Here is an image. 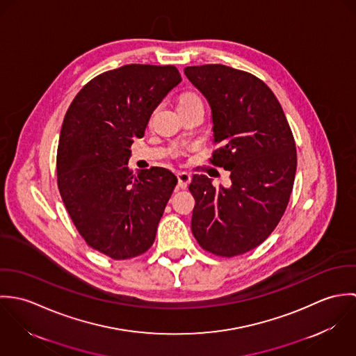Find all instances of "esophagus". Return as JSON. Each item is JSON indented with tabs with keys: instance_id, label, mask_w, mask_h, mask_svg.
<instances>
[{
	"instance_id": "esophagus-1",
	"label": "esophagus",
	"mask_w": 356,
	"mask_h": 356,
	"mask_svg": "<svg viewBox=\"0 0 356 356\" xmlns=\"http://www.w3.org/2000/svg\"><path fill=\"white\" fill-rule=\"evenodd\" d=\"M177 177H178V185H179V188H181V189H186L188 185H189L191 181H192L191 174H188V172H178Z\"/></svg>"
}]
</instances>
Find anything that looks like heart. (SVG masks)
<instances>
[{
	"label": "heart",
	"instance_id": "b5f03b06",
	"mask_svg": "<svg viewBox=\"0 0 356 356\" xmlns=\"http://www.w3.org/2000/svg\"><path fill=\"white\" fill-rule=\"evenodd\" d=\"M199 100H200V97H199L196 93L188 92V93H184V95L179 97L178 105H184V104H189V102H199Z\"/></svg>",
	"mask_w": 356,
	"mask_h": 356
}]
</instances>
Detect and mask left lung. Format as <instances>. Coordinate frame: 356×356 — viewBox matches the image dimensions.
Here are the masks:
<instances>
[{"mask_svg":"<svg viewBox=\"0 0 356 356\" xmlns=\"http://www.w3.org/2000/svg\"><path fill=\"white\" fill-rule=\"evenodd\" d=\"M212 112L213 165L232 185L193 175L192 233L204 251L233 257L260 245L281 220L293 189L298 154L292 130L271 89L252 74L222 64L185 68Z\"/></svg>","mask_w":356,"mask_h":356,"instance_id":"obj_1","label":"left lung"}]
</instances>
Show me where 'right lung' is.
<instances>
[{
	"instance_id": "obj_1",
	"label": "right lung",
	"mask_w": 356,
	"mask_h": 356,
	"mask_svg": "<svg viewBox=\"0 0 356 356\" xmlns=\"http://www.w3.org/2000/svg\"><path fill=\"white\" fill-rule=\"evenodd\" d=\"M182 81L174 65L127 64L88 82L60 131L57 185L76 230L115 260L152 247L177 177L152 167L133 174L130 147L156 106Z\"/></svg>"
}]
</instances>
